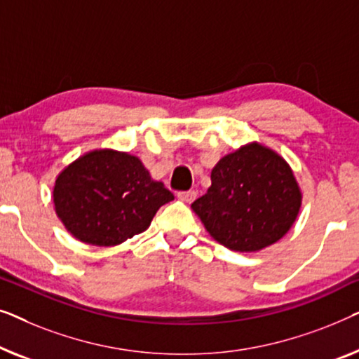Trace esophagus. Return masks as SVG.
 Masks as SVG:
<instances>
[{
  "label": "esophagus",
  "mask_w": 359,
  "mask_h": 359,
  "mask_svg": "<svg viewBox=\"0 0 359 359\" xmlns=\"http://www.w3.org/2000/svg\"><path fill=\"white\" fill-rule=\"evenodd\" d=\"M179 200L185 201V203H191L196 198V191L195 190H189V191H180V194L177 195Z\"/></svg>",
  "instance_id": "34e87169"
}]
</instances>
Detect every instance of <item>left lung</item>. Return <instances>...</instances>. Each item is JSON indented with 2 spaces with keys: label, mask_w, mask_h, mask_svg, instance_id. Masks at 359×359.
<instances>
[{
  "label": "left lung",
  "mask_w": 359,
  "mask_h": 359,
  "mask_svg": "<svg viewBox=\"0 0 359 359\" xmlns=\"http://www.w3.org/2000/svg\"><path fill=\"white\" fill-rule=\"evenodd\" d=\"M301 201L290 164L254 141L218 161L211 170V187L191 210L219 244L236 252H257L291 229Z\"/></svg>",
  "instance_id": "1"
}]
</instances>
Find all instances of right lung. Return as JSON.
Wrapping results in <instances>:
<instances>
[{"label":"right lung","mask_w":359,"mask_h":359,"mask_svg":"<svg viewBox=\"0 0 359 359\" xmlns=\"http://www.w3.org/2000/svg\"><path fill=\"white\" fill-rule=\"evenodd\" d=\"M174 200L163 182L128 153L94 149L68 164L53 187L55 211L84 244L112 247L149 228L161 206Z\"/></svg>","instance_id":"1"}]
</instances>
